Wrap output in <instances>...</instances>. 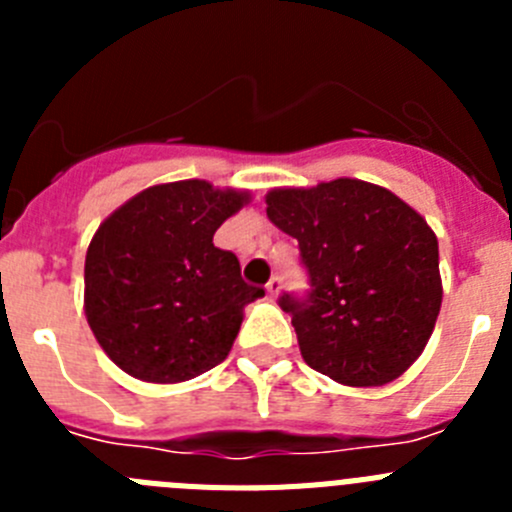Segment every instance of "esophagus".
<instances>
[{"mask_svg":"<svg viewBox=\"0 0 512 512\" xmlns=\"http://www.w3.org/2000/svg\"><path fill=\"white\" fill-rule=\"evenodd\" d=\"M279 292H282V279L271 277L269 284H266V295H269V300H277Z\"/></svg>","mask_w":512,"mask_h":512,"instance_id":"34e87169","label":"esophagus"}]
</instances>
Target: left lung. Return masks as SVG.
<instances>
[{
	"label": "left lung",
	"mask_w": 512,
	"mask_h": 512,
	"mask_svg": "<svg viewBox=\"0 0 512 512\" xmlns=\"http://www.w3.org/2000/svg\"><path fill=\"white\" fill-rule=\"evenodd\" d=\"M266 215L297 238L310 274L292 315L302 359L346 387H382L423 354L441 310L438 241L425 217L361 179L277 187Z\"/></svg>",
	"instance_id": "8db88e82"
}]
</instances>
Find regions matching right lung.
Segmentation results:
<instances>
[{"label":"right lung","mask_w":512,"mask_h":512,"mask_svg":"<svg viewBox=\"0 0 512 512\" xmlns=\"http://www.w3.org/2000/svg\"><path fill=\"white\" fill-rule=\"evenodd\" d=\"M251 192L205 179L153 184L97 228L84 261L94 338L140 382L200 377L233 348L243 307L264 289L241 279L235 253L212 243Z\"/></svg>","instance_id":"obj_1"}]
</instances>
